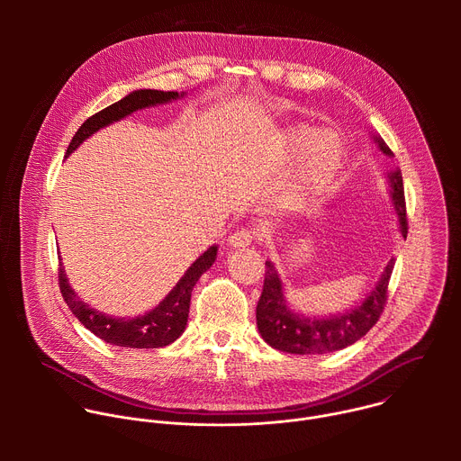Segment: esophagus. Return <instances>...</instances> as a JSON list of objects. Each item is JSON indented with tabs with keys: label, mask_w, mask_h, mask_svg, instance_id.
Instances as JSON below:
<instances>
[{
	"label": "esophagus",
	"mask_w": 461,
	"mask_h": 461,
	"mask_svg": "<svg viewBox=\"0 0 461 461\" xmlns=\"http://www.w3.org/2000/svg\"><path fill=\"white\" fill-rule=\"evenodd\" d=\"M251 240H253V233L249 230H237L228 239L230 246H233V248H246L251 244Z\"/></svg>",
	"instance_id": "esophagus-1"
}]
</instances>
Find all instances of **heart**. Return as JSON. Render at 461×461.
I'll return each mask as SVG.
<instances>
[{
  "label": "heart",
  "instance_id": "1",
  "mask_svg": "<svg viewBox=\"0 0 461 461\" xmlns=\"http://www.w3.org/2000/svg\"><path fill=\"white\" fill-rule=\"evenodd\" d=\"M277 151L285 160L301 157L295 193L304 203L319 199L321 194L330 191L347 162L343 140L330 131L317 135V129L310 125H295L288 129Z\"/></svg>",
  "mask_w": 461,
  "mask_h": 461
}]
</instances>
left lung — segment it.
<instances>
[{
	"instance_id": "8db88e82",
	"label": "left lung",
	"mask_w": 461,
	"mask_h": 461,
	"mask_svg": "<svg viewBox=\"0 0 461 461\" xmlns=\"http://www.w3.org/2000/svg\"><path fill=\"white\" fill-rule=\"evenodd\" d=\"M379 149L392 157V151L383 142V139L374 137ZM390 180V196L393 210H396L400 221V231L407 237V206H405V191L402 171L396 169L388 175ZM396 265V258H390L384 272L381 274L375 288L361 301L357 306L334 313L330 317H308L304 313L294 312L285 299L283 281L272 265L267 260L265 286H262L260 299L257 303V328L272 348L288 354H328L354 345L357 339L366 336L370 328L377 322L383 313L388 292V281Z\"/></svg>"
}]
</instances>
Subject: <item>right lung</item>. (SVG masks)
<instances>
[{
	"mask_svg": "<svg viewBox=\"0 0 461 461\" xmlns=\"http://www.w3.org/2000/svg\"><path fill=\"white\" fill-rule=\"evenodd\" d=\"M182 96L184 93L178 95L176 91H157V89L133 91L125 98L114 102L113 105L87 118L77 131V135L73 137L68 148V155H71L86 139L95 135L98 129L113 122H118L139 109L167 104ZM217 248L219 246L208 248L199 258H196L187 268V272L182 276V279L176 283V286L164 297V301H160V304L155 306L146 315L131 317V319L111 317L91 308L71 288L61 262L58 270L59 290L65 303H68V306L75 313V317H78V321L87 328V330H91L96 338L104 339L105 343L114 347H125V348H162L176 341L185 330L193 286L206 270L212 268V265L217 258Z\"/></svg>",
	"mask_w": 461,
	"mask_h": 461,
	"instance_id": "right-lung-1",
	"label": "right lung"
}]
</instances>
